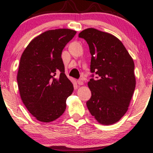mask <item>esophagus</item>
Listing matches in <instances>:
<instances>
[{"instance_id": "1", "label": "esophagus", "mask_w": 153, "mask_h": 153, "mask_svg": "<svg viewBox=\"0 0 153 153\" xmlns=\"http://www.w3.org/2000/svg\"><path fill=\"white\" fill-rule=\"evenodd\" d=\"M77 82H78V84L79 85H83V82H82V80H78V81H77Z\"/></svg>"}]
</instances>
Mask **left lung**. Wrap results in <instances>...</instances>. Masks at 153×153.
Returning <instances> with one entry per match:
<instances>
[{
  "instance_id": "left-lung-1",
  "label": "left lung",
  "mask_w": 153,
  "mask_h": 153,
  "mask_svg": "<svg viewBox=\"0 0 153 153\" xmlns=\"http://www.w3.org/2000/svg\"><path fill=\"white\" fill-rule=\"evenodd\" d=\"M78 36L87 42L91 72L98 75L88 82L91 91L88 108L101 124H114L127 111L134 94V61L122 42L109 33L88 28Z\"/></svg>"
}]
</instances>
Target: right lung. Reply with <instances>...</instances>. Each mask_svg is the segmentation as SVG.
<instances>
[{"instance_id": "1", "label": "right lung", "mask_w": 153, "mask_h": 153, "mask_svg": "<svg viewBox=\"0 0 153 153\" xmlns=\"http://www.w3.org/2000/svg\"><path fill=\"white\" fill-rule=\"evenodd\" d=\"M75 34L69 29L45 31L31 40L21 57L17 74L21 99L40 122H52L66 109L74 88L65 74L61 54ZM57 71L61 74L55 78Z\"/></svg>"}]
</instances>
